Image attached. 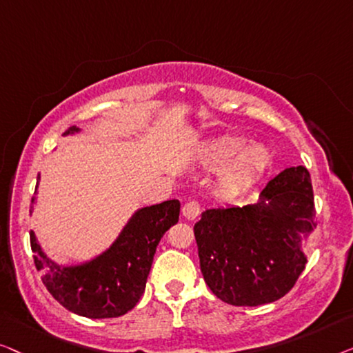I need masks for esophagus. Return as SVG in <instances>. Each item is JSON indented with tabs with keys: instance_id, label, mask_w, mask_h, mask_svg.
<instances>
[{
	"instance_id": "1",
	"label": "esophagus",
	"mask_w": 353,
	"mask_h": 353,
	"mask_svg": "<svg viewBox=\"0 0 353 353\" xmlns=\"http://www.w3.org/2000/svg\"><path fill=\"white\" fill-rule=\"evenodd\" d=\"M182 214H183V217H185V219L193 221L198 214H200V205H198L196 201L185 203V205H183V208H182Z\"/></svg>"
}]
</instances>
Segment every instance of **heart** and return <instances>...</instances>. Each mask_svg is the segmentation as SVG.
<instances>
[{
    "instance_id": "1",
    "label": "heart",
    "mask_w": 353,
    "mask_h": 353,
    "mask_svg": "<svg viewBox=\"0 0 353 353\" xmlns=\"http://www.w3.org/2000/svg\"><path fill=\"white\" fill-rule=\"evenodd\" d=\"M243 139L222 136L208 142L200 152V160L210 170L222 168L219 187L233 195L250 188L264 176L272 163V153L264 143L251 142L243 145Z\"/></svg>"
}]
</instances>
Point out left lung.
I'll use <instances>...</instances> for the list:
<instances>
[{
	"label": "left lung",
	"mask_w": 353,
	"mask_h": 353,
	"mask_svg": "<svg viewBox=\"0 0 353 353\" xmlns=\"http://www.w3.org/2000/svg\"><path fill=\"white\" fill-rule=\"evenodd\" d=\"M314 227V192L304 166L281 171L254 205L206 210L193 227L206 285L232 305L278 301L305 269L302 241Z\"/></svg>",
	"instance_id": "left-lung-1"
}]
</instances>
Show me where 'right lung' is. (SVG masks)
<instances>
[{
  "label": "right lung",
  "instance_id": "1",
  "mask_svg": "<svg viewBox=\"0 0 353 353\" xmlns=\"http://www.w3.org/2000/svg\"><path fill=\"white\" fill-rule=\"evenodd\" d=\"M79 131L81 129L72 126L63 136ZM34 201L37 196L32 198V211ZM179 212V200L141 208L108 250L81 264H57L43 251L32 230L30 245L34 265L41 272L44 286L54 299L73 314L86 319L125 315L143 294L158 243L170 227L177 224Z\"/></svg>",
  "mask_w": 353,
  "mask_h": 353
}]
</instances>
